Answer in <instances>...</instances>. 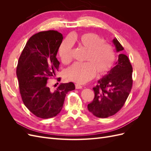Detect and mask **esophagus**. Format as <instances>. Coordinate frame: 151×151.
<instances>
[{
    "instance_id": "esophagus-1",
    "label": "esophagus",
    "mask_w": 151,
    "mask_h": 151,
    "mask_svg": "<svg viewBox=\"0 0 151 151\" xmlns=\"http://www.w3.org/2000/svg\"><path fill=\"white\" fill-rule=\"evenodd\" d=\"M76 88L77 89H82V88H83V86H81V85L79 84H76Z\"/></svg>"
}]
</instances>
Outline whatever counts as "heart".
<instances>
[{
    "label": "heart",
    "mask_w": 151,
    "mask_h": 151,
    "mask_svg": "<svg viewBox=\"0 0 151 151\" xmlns=\"http://www.w3.org/2000/svg\"><path fill=\"white\" fill-rule=\"evenodd\" d=\"M73 43L87 50L83 63H75L67 68L64 74L65 78L79 84H84L92 79L96 72L103 75L112 67L115 54L111 45L104 43V40L97 35L87 33L71 36L61 43L59 55L63 63H69L72 58Z\"/></svg>",
    "instance_id": "heart-1"
}]
</instances>
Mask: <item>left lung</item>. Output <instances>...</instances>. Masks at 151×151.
Returning <instances> with one entry per match:
<instances>
[{"mask_svg": "<svg viewBox=\"0 0 151 151\" xmlns=\"http://www.w3.org/2000/svg\"><path fill=\"white\" fill-rule=\"evenodd\" d=\"M113 43L118 55L115 66L108 71L107 74L98 81L93 88L94 98L88 104V110L98 118H107L114 115L124 105L132 89V66L124 50L116 38Z\"/></svg>", "mask_w": 151, "mask_h": 151, "instance_id": "1", "label": "left lung"}]
</instances>
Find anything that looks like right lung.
Masks as SVG:
<instances>
[{"mask_svg": "<svg viewBox=\"0 0 151 151\" xmlns=\"http://www.w3.org/2000/svg\"><path fill=\"white\" fill-rule=\"evenodd\" d=\"M62 40L57 31L39 32L29 39L18 60L16 74L22 101L32 113L44 119L57 115L67 93L75 89L73 83L60 84L55 91L48 87V80L58 70L56 57Z\"/></svg>", "mask_w": 151, "mask_h": 151, "instance_id": "add662e5", "label": "right lung"}]
</instances>
